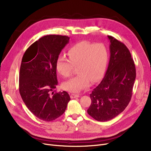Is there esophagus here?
I'll return each instance as SVG.
<instances>
[{
    "label": "esophagus",
    "mask_w": 151,
    "mask_h": 151,
    "mask_svg": "<svg viewBox=\"0 0 151 151\" xmlns=\"http://www.w3.org/2000/svg\"><path fill=\"white\" fill-rule=\"evenodd\" d=\"M70 97H71V99H75V98H78V97H80V95H77V94L71 93V94L70 95Z\"/></svg>",
    "instance_id": "1"
}]
</instances>
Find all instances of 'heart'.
<instances>
[{
  "mask_svg": "<svg viewBox=\"0 0 151 151\" xmlns=\"http://www.w3.org/2000/svg\"><path fill=\"white\" fill-rule=\"evenodd\" d=\"M68 59L60 55L55 62V69L63 78L70 76L74 67L77 76L62 84L63 89L78 93L88 89L91 81L96 83L104 76L108 63V51L102 44L83 41L76 43L68 51Z\"/></svg>",
  "mask_w": 151,
  "mask_h": 151,
  "instance_id": "b5f03b06",
  "label": "heart"
}]
</instances>
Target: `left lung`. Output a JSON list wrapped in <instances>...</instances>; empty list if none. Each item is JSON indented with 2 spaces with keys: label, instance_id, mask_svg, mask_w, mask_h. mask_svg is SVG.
I'll return each instance as SVG.
<instances>
[{
  "label": "left lung",
  "instance_id": "1",
  "mask_svg": "<svg viewBox=\"0 0 151 151\" xmlns=\"http://www.w3.org/2000/svg\"><path fill=\"white\" fill-rule=\"evenodd\" d=\"M110 58L105 77L90 94L88 113L100 122L109 121L121 113L131 100L136 69L127 46L112 36Z\"/></svg>",
  "mask_w": 151,
  "mask_h": 151
}]
</instances>
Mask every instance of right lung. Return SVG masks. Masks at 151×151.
<instances>
[{
	"instance_id": "1",
	"label": "right lung",
	"mask_w": 151,
	"mask_h": 151,
	"mask_svg": "<svg viewBox=\"0 0 151 151\" xmlns=\"http://www.w3.org/2000/svg\"><path fill=\"white\" fill-rule=\"evenodd\" d=\"M69 39L65 35L44 36L28 47L22 59L20 95L30 111L43 121L62 115L70 100L65 91L51 93L58 84L55 62Z\"/></svg>"
}]
</instances>
